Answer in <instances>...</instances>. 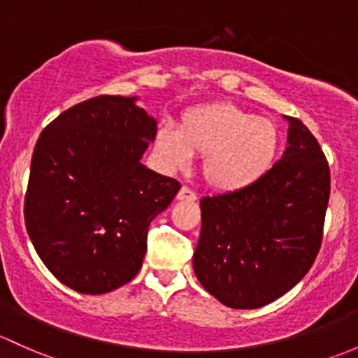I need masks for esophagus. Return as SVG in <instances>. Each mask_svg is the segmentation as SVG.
<instances>
[{
  "label": "esophagus",
  "mask_w": 358,
  "mask_h": 358,
  "mask_svg": "<svg viewBox=\"0 0 358 358\" xmlns=\"http://www.w3.org/2000/svg\"><path fill=\"white\" fill-rule=\"evenodd\" d=\"M176 199H178V201L192 202V201H195V199H197V194H195L194 190H190L189 187H182L178 194H176Z\"/></svg>",
  "instance_id": "1"
}]
</instances>
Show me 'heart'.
I'll return each instance as SVG.
<instances>
[{
	"label": "heart",
	"instance_id": "1",
	"mask_svg": "<svg viewBox=\"0 0 358 358\" xmlns=\"http://www.w3.org/2000/svg\"><path fill=\"white\" fill-rule=\"evenodd\" d=\"M281 145L276 123L229 103L192 106L180 116L178 129L161 127L156 149L173 168L204 154L202 176L220 192H238L257 183L273 168Z\"/></svg>",
	"mask_w": 358,
	"mask_h": 358
}]
</instances>
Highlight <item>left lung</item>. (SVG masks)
I'll list each match as a JSON object with an SVG mask.
<instances>
[{
    "instance_id": "obj_1",
    "label": "left lung",
    "mask_w": 358,
    "mask_h": 358,
    "mask_svg": "<svg viewBox=\"0 0 358 358\" xmlns=\"http://www.w3.org/2000/svg\"><path fill=\"white\" fill-rule=\"evenodd\" d=\"M288 122L280 161L248 189L202 197L197 280L231 308L274 302L308 273L322 242L329 166L300 120Z\"/></svg>"
}]
</instances>
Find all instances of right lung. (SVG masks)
I'll list each match as a JSON object with an SVG mask.
<instances>
[{"label":"right lung","mask_w":358,"mask_h":358,"mask_svg":"<svg viewBox=\"0 0 358 358\" xmlns=\"http://www.w3.org/2000/svg\"><path fill=\"white\" fill-rule=\"evenodd\" d=\"M156 131L135 96H97L41 134L25 227L44 266L75 292H113L141 271L150 221L180 190L176 180L141 163Z\"/></svg>","instance_id":"1"}]
</instances>
